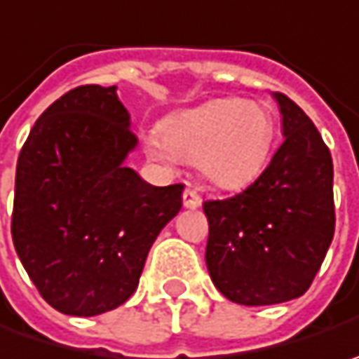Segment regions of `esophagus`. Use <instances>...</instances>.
<instances>
[{
  "instance_id": "obj_1",
  "label": "esophagus",
  "mask_w": 359,
  "mask_h": 359,
  "mask_svg": "<svg viewBox=\"0 0 359 359\" xmlns=\"http://www.w3.org/2000/svg\"><path fill=\"white\" fill-rule=\"evenodd\" d=\"M182 205L187 207V209H198L201 207V196L196 193L195 189H187L184 193H182Z\"/></svg>"
}]
</instances>
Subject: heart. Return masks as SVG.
I'll use <instances>...</instances> for the list:
<instances>
[{
    "instance_id": "1",
    "label": "heart",
    "mask_w": 359,
    "mask_h": 359,
    "mask_svg": "<svg viewBox=\"0 0 359 359\" xmlns=\"http://www.w3.org/2000/svg\"><path fill=\"white\" fill-rule=\"evenodd\" d=\"M273 138L275 120L267 104L215 98L168 116L144 144L154 161H191L210 184L239 191L263 172Z\"/></svg>"
}]
</instances>
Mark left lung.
Returning a JSON list of instances; mask_svg holds the SVG:
<instances>
[{"label":"left lung","mask_w":359,"mask_h":359,"mask_svg":"<svg viewBox=\"0 0 359 359\" xmlns=\"http://www.w3.org/2000/svg\"><path fill=\"white\" fill-rule=\"evenodd\" d=\"M283 142L243 193L207 201V269L215 287L241 305L302 297L334 239V163L316 124L275 92Z\"/></svg>","instance_id":"8db88e82"}]
</instances>
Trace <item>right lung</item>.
Here are the masks:
<instances>
[{
    "instance_id": "right-lung-1",
    "label": "right lung",
    "mask_w": 359,
    "mask_h": 359,
    "mask_svg": "<svg viewBox=\"0 0 359 359\" xmlns=\"http://www.w3.org/2000/svg\"><path fill=\"white\" fill-rule=\"evenodd\" d=\"M138 144L116 86H78L36 120L15 168L11 237L39 295L66 316L116 309L182 207V184L124 166Z\"/></svg>"
}]
</instances>
